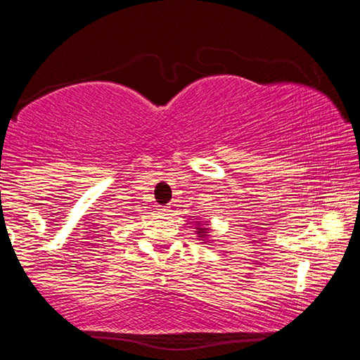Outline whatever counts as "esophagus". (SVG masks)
I'll return each instance as SVG.
<instances>
[{"label":"esophagus","instance_id":"34e87169","mask_svg":"<svg viewBox=\"0 0 360 360\" xmlns=\"http://www.w3.org/2000/svg\"><path fill=\"white\" fill-rule=\"evenodd\" d=\"M158 211H160L162 214H167V212H169V206H158Z\"/></svg>","mask_w":360,"mask_h":360}]
</instances>
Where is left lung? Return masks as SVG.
<instances>
[{"instance_id": "8db88e82", "label": "left lung", "mask_w": 360, "mask_h": 360, "mask_svg": "<svg viewBox=\"0 0 360 360\" xmlns=\"http://www.w3.org/2000/svg\"><path fill=\"white\" fill-rule=\"evenodd\" d=\"M206 231H208V229H202V230H200V231H198V235H205V233H206Z\"/></svg>"}]
</instances>
